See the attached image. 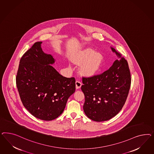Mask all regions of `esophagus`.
<instances>
[{
	"label": "esophagus",
	"mask_w": 154,
	"mask_h": 154,
	"mask_svg": "<svg viewBox=\"0 0 154 154\" xmlns=\"http://www.w3.org/2000/svg\"><path fill=\"white\" fill-rule=\"evenodd\" d=\"M81 86H82V84H81V82H79V81H77L75 82V88H76V89H79L81 87Z\"/></svg>",
	"instance_id": "obj_1"
}]
</instances>
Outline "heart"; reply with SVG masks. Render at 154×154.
Returning a JSON list of instances; mask_svg holds the SVG:
<instances>
[{"mask_svg": "<svg viewBox=\"0 0 154 154\" xmlns=\"http://www.w3.org/2000/svg\"><path fill=\"white\" fill-rule=\"evenodd\" d=\"M72 61L81 65V69L84 75L90 76L96 74L100 69L103 56L100 52L91 48H86L78 52L72 57Z\"/></svg>", "mask_w": 154, "mask_h": 154, "instance_id": "obj_1", "label": "heart"}]
</instances>
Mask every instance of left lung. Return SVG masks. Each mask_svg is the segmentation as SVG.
I'll return each instance as SVG.
<instances>
[{
	"instance_id": "obj_1",
	"label": "left lung",
	"mask_w": 154,
	"mask_h": 154,
	"mask_svg": "<svg viewBox=\"0 0 154 154\" xmlns=\"http://www.w3.org/2000/svg\"><path fill=\"white\" fill-rule=\"evenodd\" d=\"M120 60L99 75L83 77L84 112L93 121H107L120 111L131 88V75L127 61L111 47Z\"/></svg>"
}]
</instances>
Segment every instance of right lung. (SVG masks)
Returning a JSON list of instances; mask_svg holds the SVG:
<instances>
[{
  "label": "right lung",
  "mask_w": 154,
  "mask_h": 154,
  "mask_svg": "<svg viewBox=\"0 0 154 154\" xmlns=\"http://www.w3.org/2000/svg\"><path fill=\"white\" fill-rule=\"evenodd\" d=\"M35 42L21 58L16 85L23 106L33 116L45 121L59 116L75 93V80L61 75L52 66L55 59Z\"/></svg>",
  "instance_id": "add662e5"
}]
</instances>
